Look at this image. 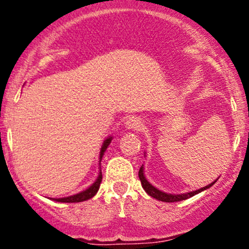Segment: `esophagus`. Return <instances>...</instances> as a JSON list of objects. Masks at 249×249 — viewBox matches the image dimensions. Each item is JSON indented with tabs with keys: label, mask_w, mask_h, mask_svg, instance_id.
Returning <instances> with one entry per match:
<instances>
[{
	"label": "esophagus",
	"mask_w": 249,
	"mask_h": 249,
	"mask_svg": "<svg viewBox=\"0 0 249 249\" xmlns=\"http://www.w3.org/2000/svg\"><path fill=\"white\" fill-rule=\"evenodd\" d=\"M142 121L139 117H131L130 119L126 122V127L128 130H137L139 131L142 127Z\"/></svg>",
	"instance_id": "1"
}]
</instances>
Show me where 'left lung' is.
Listing matches in <instances>:
<instances>
[{
    "label": "left lung",
    "instance_id": "8db88e82",
    "mask_svg": "<svg viewBox=\"0 0 249 249\" xmlns=\"http://www.w3.org/2000/svg\"><path fill=\"white\" fill-rule=\"evenodd\" d=\"M142 171H144V167L142 166L141 170H139V172H138V176H139V179H141V182L142 185V188L145 190V192H146L148 196H152V198H156L157 200H160V201H165V202H176V201H181V200H186L188 198H191V196H196V194L202 192V191L207 190V188L213 186L214 182H216V180H215V181H213L212 184L200 188V190H198V191H194V192L185 193V194H167L165 192H161V191H159L158 188L153 187L152 185H151L150 182L145 179Z\"/></svg>",
    "mask_w": 249,
    "mask_h": 249
}]
</instances>
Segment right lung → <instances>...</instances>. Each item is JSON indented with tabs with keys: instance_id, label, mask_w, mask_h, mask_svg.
Segmentation results:
<instances>
[{
	"instance_id": "add662e5",
	"label": "right lung",
	"mask_w": 249,
	"mask_h": 249,
	"mask_svg": "<svg viewBox=\"0 0 249 249\" xmlns=\"http://www.w3.org/2000/svg\"><path fill=\"white\" fill-rule=\"evenodd\" d=\"M111 141H112V138H111V137H108L107 141L103 142V146L101 148V159H102L103 154H104V152H105V150H107L108 145H110ZM102 178H103L102 172H99L98 178H97L96 181L93 182V184L91 185L88 190L83 191V192L78 193V194H75V196H68V198H61V199H55V200L59 202H81V201H85V200H88V199H91L97 193V191L99 190V185H101V182H102Z\"/></svg>"
}]
</instances>
